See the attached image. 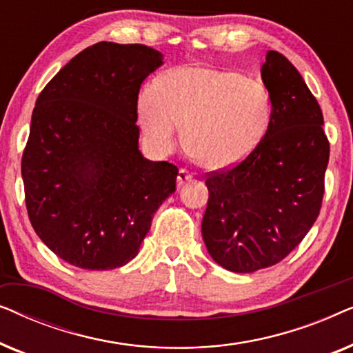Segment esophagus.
<instances>
[{
  "label": "esophagus",
  "instance_id": "obj_1",
  "mask_svg": "<svg viewBox=\"0 0 353 353\" xmlns=\"http://www.w3.org/2000/svg\"><path fill=\"white\" fill-rule=\"evenodd\" d=\"M192 180V173H190L185 168H180V172H178V176H176V185L178 188H181L183 185H186L188 181Z\"/></svg>",
  "mask_w": 353,
  "mask_h": 353
}]
</instances>
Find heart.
<instances>
[{"instance_id":"obj_1","label":"heart","mask_w":353,"mask_h":353,"mask_svg":"<svg viewBox=\"0 0 353 353\" xmlns=\"http://www.w3.org/2000/svg\"><path fill=\"white\" fill-rule=\"evenodd\" d=\"M272 114V94L262 81L214 67H178L138 96L149 146L170 152L186 123L188 146L209 170L243 162L262 143Z\"/></svg>"}]
</instances>
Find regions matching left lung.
<instances>
[{
	"label": "left lung",
	"mask_w": 353,
	"mask_h": 353,
	"mask_svg": "<svg viewBox=\"0 0 353 353\" xmlns=\"http://www.w3.org/2000/svg\"><path fill=\"white\" fill-rule=\"evenodd\" d=\"M260 74L273 101L267 134L239 165L205 180L202 239L234 273L272 267L297 248L320 214L330 161L321 109L296 67L268 51Z\"/></svg>",
	"instance_id": "left-lung-1"
}]
</instances>
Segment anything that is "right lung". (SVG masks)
I'll return each instance as SVG.
<instances>
[{
    "label": "right lung",
    "mask_w": 353,
    "mask_h": 353,
    "mask_svg": "<svg viewBox=\"0 0 353 353\" xmlns=\"http://www.w3.org/2000/svg\"><path fill=\"white\" fill-rule=\"evenodd\" d=\"M163 64L144 45L101 41L38 96L22 156L28 219L67 263L112 270L137 257L178 168L139 151L141 83Z\"/></svg>",
    "instance_id": "add662e5"
}]
</instances>
